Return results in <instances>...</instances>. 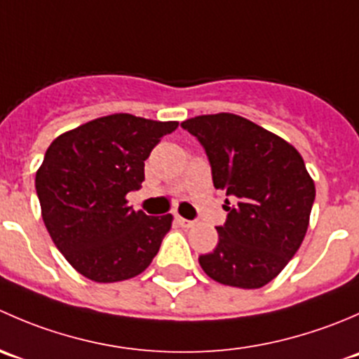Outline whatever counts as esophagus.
Returning a JSON list of instances; mask_svg holds the SVG:
<instances>
[{
    "label": "esophagus",
    "instance_id": "34e87169",
    "mask_svg": "<svg viewBox=\"0 0 359 359\" xmlns=\"http://www.w3.org/2000/svg\"><path fill=\"white\" fill-rule=\"evenodd\" d=\"M175 222L179 224L180 227H193L194 226V220H187V219H184V217H180V215H177L175 217Z\"/></svg>",
    "mask_w": 359,
    "mask_h": 359
}]
</instances>
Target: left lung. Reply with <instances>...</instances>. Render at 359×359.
Masks as SVG:
<instances>
[{"instance_id": "1", "label": "left lung", "mask_w": 359, "mask_h": 359, "mask_svg": "<svg viewBox=\"0 0 359 359\" xmlns=\"http://www.w3.org/2000/svg\"><path fill=\"white\" fill-rule=\"evenodd\" d=\"M205 147L215 189L229 197L219 243L200 255L212 280L260 288L285 269L309 226L314 182L299 151L281 137L231 112L180 123Z\"/></svg>"}]
</instances>
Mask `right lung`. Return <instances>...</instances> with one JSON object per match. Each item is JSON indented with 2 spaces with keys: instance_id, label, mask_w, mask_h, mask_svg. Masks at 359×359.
<instances>
[{
  "instance_id": "add662e5",
  "label": "right lung",
  "mask_w": 359,
  "mask_h": 359,
  "mask_svg": "<svg viewBox=\"0 0 359 359\" xmlns=\"http://www.w3.org/2000/svg\"><path fill=\"white\" fill-rule=\"evenodd\" d=\"M177 126L119 112L50 144L36 172V193L50 238L79 274L114 283L153 262L173 217L135 212L126 194L139 189L144 161Z\"/></svg>"
}]
</instances>
